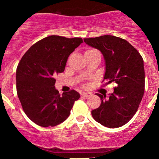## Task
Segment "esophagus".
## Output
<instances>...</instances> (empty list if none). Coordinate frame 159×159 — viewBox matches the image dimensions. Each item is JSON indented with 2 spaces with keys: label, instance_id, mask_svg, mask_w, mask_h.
Wrapping results in <instances>:
<instances>
[{
  "label": "esophagus",
  "instance_id": "esophagus-1",
  "mask_svg": "<svg viewBox=\"0 0 159 159\" xmlns=\"http://www.w3.org/2000/svg\"><path fill=\"white\" fill-rule=\"evenodd\" d=\"M90 95H92V93H91L83 92V93H81V96L82 97H89V96H90Z\"/></svg>",
  "mask_w": 159,
  "mask_h": 159
}]
</instances>
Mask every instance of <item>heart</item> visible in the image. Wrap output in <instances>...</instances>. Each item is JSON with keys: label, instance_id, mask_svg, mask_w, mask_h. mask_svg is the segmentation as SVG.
I'll return each mask as SVG.
<instances>
[{"label": "heart", "instance_id": "1", "mask_svg": "<svg viewBox=\"0 0 159 159\" xmlns=\"http://www.w3.org/2000/svg\"><path fill=\"white\" fill-rule=\"evenodd\" d=\"M88 51H86V52H88Z\"/></svg>", "mask_w": 159, "mask_h": 159}]
</instances>
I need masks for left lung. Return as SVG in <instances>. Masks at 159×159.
I'll use <instances>...</instances> for the list:
<instances>
[{"instance_id":"8db88e82","label":"left lung","mask_w":159,"mask_h":159,"mask_svg":"<svg viewBox=\"0 0 159 159\" xmlns=\"http://www.w3.org/2000/svg\"><path fill=\"white\" fill-rule=\"evenodd\" d=\"M84 42L99 50L106 64L103 80L117 87L113 93H96L101 106L91 111L93 119L105 127L117 128L127 124L138 110L145 90V69L139 52L126 40L112 35L84 38Z\"/></svg>"}]
</instances>
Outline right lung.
<instances>
[{
  "label": "right lung",
  "mask_w": 159,
  "mask_h": 159,
  "mask_svg": "<svg viewBox=\"0 0 159 159\" xmlns=\"http://www.w3.org/2000/svg\"><path fill=\"white\" fill-rule=\"evenodd\" d=\"M83 43L82 38L51 35L30 48L16 69V91L26 115L40 127H54L68 118L79 93L60 95L55 77L64 71L69 55Z\"/></svg>",
  "instance_id": "obj_1"
}]
</instances>
